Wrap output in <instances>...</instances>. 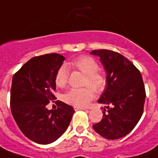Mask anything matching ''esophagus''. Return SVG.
Returning <instances> with one entry per match:
<instances>
[{"mask_svg": "<svg viewBox=\"0 0 158 158\" xmlns=\"http://www.w3.org/2000/svg\"><path fill=\"white\" fill-rule=\"evenodd\" d=\"M74 109H75V111H78V110H86V108H80V107H76V106H75V107H74Z\"/></svg>", "mask_w": 158, "mask_h": 158, "instance_id": "34e87169", "label": "esophagus"}]
</instances>
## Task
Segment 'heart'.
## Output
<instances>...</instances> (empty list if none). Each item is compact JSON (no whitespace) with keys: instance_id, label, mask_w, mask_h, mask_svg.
<instances>
[{"instance_id":"b5f03b06","label":"heart","mask_w":158,"mask_h":158,"mask_svg":"<svg viewBox=\"0 0 158 158\" xmlns=\"http://www.w3.org/2000/svg\"><path fill=\"white\" fill-rule=\"evenodd\" d=\"M74 68L79 70L86 75L84 86H90L94 91L100 92L106 86L105 75L98 71L99 66L95 60L89 56H81L71 63ZM69 69L66 65L59 67L55 75V83L58 87H64L68 82ZM91 87L72 88L63 95V99L67 104L77 107H86L93 99L94 92Z\"/></svg>"}]
</instances>
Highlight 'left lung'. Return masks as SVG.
<instances>
[{"label":"left lung","mask_w":158,"mask_h":158,"mask_svg":"<svg viewBox=\"0 0 158 158\" xmlns=\"http://www.w3.org/2000/svg\"><path fill=\"white\" fill-rule=\"evenodd\" d=\"M98 56L106 72L105 89L98 103L107 104L100 122L93 128L108 140L128 134L140 120L144 110L145 91L140 72L119 53L108 50L91 51Z\"/></svg>","instance_id":"obj_1"}]
</instances>
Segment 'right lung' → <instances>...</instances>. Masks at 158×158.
<instances>
[{"label": "right lung", "instance_id": "1", "mask_svg": "<svg viewBox=\"0 0 158 158\" xmlns=\"http://www.w3.org/2000/svg\"><path fill=\"white\" fill-rule=\"evenodd\" d=\"M64 60L59 54L34 57L13 77L12 115L22 133L38 144H48L58 140L68 128L75 112L71 106L59 100L57 109L46 107L55 99V75Z\"/></svg>", "mask_w": 158, "mask_h": 158}]
</instances>
